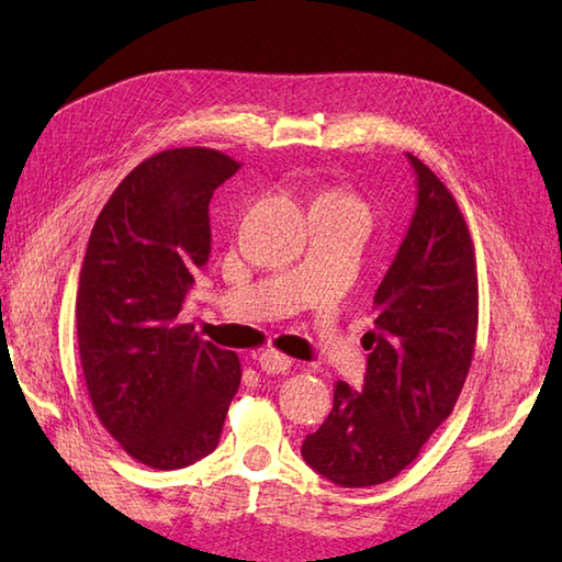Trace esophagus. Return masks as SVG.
<instances>
[{"mask_svg":"<svg viewBox=\"0 0 562 562\" xmlns=\"http://www.w3.org/2000/svg\"><path fill=\"white\" fill-rule=\"evenodd\" d=\"M258 364L266 374H282L292 367V360L288 355H282L278 350H266V352L258 355Z\"/></svg>","mask_w":562,"mask_h":562,"instance_id":"34e87169","label":"esophagus"}]
</instances>
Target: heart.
Listing matches in <instances>:
<instances>
[{
    "label": "heart",
    "instance_id": "obj_1",
    "mask_svg": "<svg viewBox=\"0 0 562 562\" xmlns=\"http://www.w3.org/2000/svg\"><path fill=\"white\" fill-rule=\"evenodd\" d=\"M326 195H333V198H345V195H340V193H326ZM345 200H348V198H345Z\"/></svg>",
    "mask_w": 562,
    "mask_h": 562
}]
</instances>
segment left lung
Returning <instances> with one entry per match:
<instances>
[{"label": "left lung", "instance_id": "obj_1", "mask_svg": "<svg viewBox=\"0 0 562 562\" xmlns=\"http://www.w3.org/2000/svg\"><path fill=\"white\" fill-rule=\"evenodd\" d=\"M415 173V212L374 294L360 391L338 381L333 408L302 457L326 481H391L447 420L469 374L479 330V274L457 200L427 166Z\"/></svg>", "mask_w": 562, "mask_h": 562}]
</instances>
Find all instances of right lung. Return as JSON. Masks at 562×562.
Wrapping results in <instances>:
<instances>
[{
  "label": "right lung",
  "instance_id": "add662e5",
  "mask_svg": "<svg viewBox=\"0 0 562 562\" xmlns=\"http://www.w3.org/2000/svg\"><path fill=\"white\" fill-rule=\"evenodd\" d=\"M238 161L186 147L130 171L93 224L77 290V340L99 420L130 457L183 469L220 445L241 384L229 350L178 314L210 260V200Z\"/></svg>",
  "mask_w": 562,
  "mask_h": 562
}]
</instances>
